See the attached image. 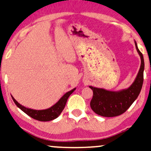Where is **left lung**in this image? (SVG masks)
<instances>
[{
    "label": "left lung",
    "instance_id": "left-lung-1",
    "mask_svg": "<svg viewBox=\"0 0 151 151\" xmlns=\"http://www.w3.org/2000/svg\"><path fill=\"white\" fill-rule=\"evenodd\" d=\"M134 44L141 58V66L136 78L130 87L114 91L89 86L93 91V98L90 102V106L100 116L113 117L122 114L131 106L139 94L144 82V60L135 41Z\"/></svg>",
    "mask_w": 151,
    "mask_h": 151
}]
</instances>
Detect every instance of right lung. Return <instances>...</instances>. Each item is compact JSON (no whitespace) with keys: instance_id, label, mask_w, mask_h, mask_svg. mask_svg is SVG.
<instances>
[{"instance_id":"obj_1","label":"right lung","mask_w":151,"mask_h":151,"mask_svg":"<svg viewBox=\"0 0 151 151\" xmlns=\"http://www.w3.org/2000/svg\"><path fill=\"white\" fill-rule=\"evenodd\" d=\"M76 89V88H74V89H71V91L64 93V95L62 96V97H61V99L59 100L55 104L49 107V108L46 109H40V110L28 108V107L23 106L22 105H21L20 103H19L18 102L16 101L12 96L11 95V96L12 98V100L14 102L15 104L17 105V106L19 109H21L23 112L28 114V116L32 117V119H36L37 121H49L58 118L60 116V114H61L62 110H63L64 107H65L68 97L75 91Z\"/></svg>"}]
</instances>
